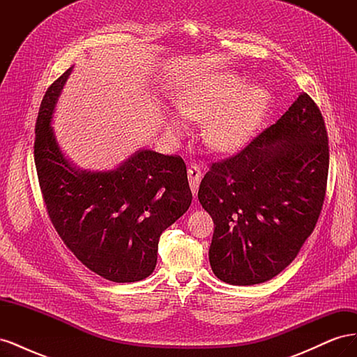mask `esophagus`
Listing matches in <instances>:
<instances>
[{"label": "esophagus", "instance_id": "obj_1", "mask_svg": "<svg viewBox=\"0 0 357 357\" xmlns=\"http://www.w3.org/2000/svg\"><path fill=\"white\" fill-rule=\"evenodd\" d=\"M188 177H189V185L193 193L198 192L199 181H201V168L197 164H192L188 169Z\"/></svg>", "mask_w": 357, "mask_h": 357}]
</instances>
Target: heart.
Here are the masks:
<instances>
[{
    "instance_id": "1",
    "label": "heart",
    "mask_w": 357,
    "mask_h": 357,
    "mask_svg": "<svg viewBox=\"0 0 357 357\" xmlns=\"http://www.w3.org/2000/svg\"><path fill=\"white\" fill-rule=\"evenodd\" d=\"M269 95L231 71L207 74L193 82L181 95L178 109L186 117L205 121L204 139L210 147L229 152L253 137L269 109ZM171 128L181 123L172 121Z\"/></svg>"
}]
</instances>
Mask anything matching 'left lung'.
I'll list each match as a JSON object with an SVG mask.
<instances>
[{"instance_id":"obj_1","label":"left lung","mask_w":357,"mask_h":357,"mask_svg":"<svg viewBox=\"0 0 357 357\" xmlns=\"http://www.w3.org/2000/svg\"><path fill=\"white\" fill-rule=\"evenodd\" d=\"M328 171L325 121L305 92L240 152L211 162L198 199L214 222V275L252 286L289 266L316 228Z\"/></svg>"}]
</instances>
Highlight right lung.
Returning a JSON list of instances; mask_svg holds the SVG:
<instances>
[{"label": "right lung", "instance_id": "obj_1", "mask_svg": "<svg viewBox=\"0 0 357 357\" xmlns=\"http://www.w3.org/2000/svg\"><path fill=\"white\" fill-rule=\"evenodd\" d=\"M70 73L49 86L36 123L34 160L49 219L92 273L114 283L139 282L156 266L160 234L190 207L186 164L177 155L139 150L113 171L74 168L50 126Z\"/></svg>", "mask_w": 357, "mask_h": 357}]
</instances>
